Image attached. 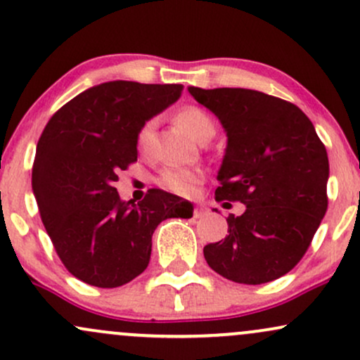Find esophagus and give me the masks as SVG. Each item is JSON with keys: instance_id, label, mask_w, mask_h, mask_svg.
I'll list each match as a JSON object with an SVG mask.
<instances>
[{"instance_id": "34e87169", "label": "esophagus", "mask_w": 360, "mask_h": 360, "mask_svg": "<svg viewBox=\"0 0 360 360\" xmlns=\"http://www.w3.org/2000/svg\"><path fill=\"white\" fill-rule=\"evenodd\" d=\"M205 214H208V208H206V205L203 201H196V203H194V217L201 218L205 217Z\"/></svg>"}]
</instances>
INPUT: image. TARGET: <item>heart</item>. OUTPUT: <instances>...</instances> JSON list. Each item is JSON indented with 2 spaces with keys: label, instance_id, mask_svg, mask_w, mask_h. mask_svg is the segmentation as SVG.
<instances>
[{
  "label": "heart",
  "instance_id": "obj_1",
  "mask_svg": "<svg viewBox=\"0 0 360 360\" xmlns=\"http://www.w3.org/2000/svg\"><path fill=\"white\" fill-rule=\"evenodd\" d=\"M176 123L186 135H189L194 140H200L206 134H214L213 118L198 106H186V108L177 111ZM150 137L152 122H148L139 130L137 146L140 150H147L150 146ZM201 177H203V172L196 167H167L160 174V184H164L174 193L188 194L193 191L194 184L200 183Z\"/></svg>",
  "mask_w": 360,
  "mask_h": 360
}]
</instances>
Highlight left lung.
Wrapping results in <instances>:
<instances>
[{"mask_svg": "<svg viewBox=\"0 0 360 360\" xmlns=\"http://www.w3.org/2000/svg\"><path fill=\"white\" fill-rule=\"evenodd\" d=\"M188 91L226 134L214 198L245 205L226 218L229 235L205 247L206 262L233 283L278 279L300 262L325 217L326 148L292 103L243 88Z\"/></svg>", "mask_w": 360, "mask_h": 360, "instance_id": "obj_1", "label": "left lung"}]
</instances>
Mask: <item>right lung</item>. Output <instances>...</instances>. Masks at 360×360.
Returning a JSON list of instances; mask_svg holds the SVG:
<instances>
[{"label":"right lung","mask_w":360,"mask_h":360,"mask_svg":"<svg viewBox=\"0 0 360 360\" xmlns=\"http://www.w3.org/2000/svg\"><path fill=\"white\" fill-rule=\"evenodd\" d=\"M181 84L110 81L82 91L45 125L32 171L40 217L65 269L118 288L147 269L152 233L191 203L162 189L122 201L115 181L137 160L139 130L179 100Z\"/></svg>","instance_id":"obj_1"}]
</instances>
